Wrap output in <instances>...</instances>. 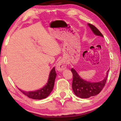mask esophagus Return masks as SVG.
Here are the masks:
<instances>
[{
  "label": "esophagus",
  "instance_id": "1",
  "mask_svg": "<svg viewBox=\"0 0 121 121\" xmlns=\"http://www.w3.org/2000/svg\"><path fill=\"white\" fill-rule=\"evenodd\" d=\"M67 63L64 61L60 60L56 63V69L59 71H62L66 68Z\"/></svg>",
  "mask_w": 121,
  "mask_h": 121
}]
</instances>
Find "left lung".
Masks as SVG:
<instances>
[{"mask_svg": "<svg viewBox=\"0 0 121 121\" xmlns=\"http://www.w3.org/2000/svg\"><path fill=\"white\" fill-rule=\"evenodd\" d=\"M87 25L95 35L104 37L99 30L92 24L87 23ZM71 71L73 74L72 88L73 93L78 97L86 99L98 95L101 91L105 85L109 70L106 73L104 79L97 82H91L82 78L75 69L72 68Z\"/></svg>", "mask_w": 121, "mask_h": 121, "instance_id": "8db88e82", "label": "left lung"}]
</instances>
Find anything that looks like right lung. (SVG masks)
<instances>
[{"mask_svg": "<svg viewBox=\"0 0 121 121\" xmlns=\"http://www.w3.org/2000/svg\"><path fill=\"white\" fill-rule=\"evenodd\" d=\"M56 77V73L55 70V67L51 70L49 74L48 83L44 87L33 91H25L19 89L22 93L29 98L35 100H41L45 99L50 95L54 87L55 79Z\"/></svg>", "mask_w": 121, "mask_h": 121, "instance_id": "1", "label": "right lung"}]
</instances>
